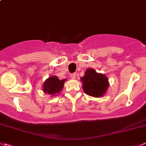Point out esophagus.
<instances>
[{
  "label": "esophagus",
  "mask_w": 146,
  "mask_h": 146,
  "mask_svg": "<svg viewBox=\"0 0 146 146\" xmlns=\"http://www.w3.org/2000/svg\"><path fill=\"white\" fill-rule=\"evenodd\" d=\"M76 74L75 73H71V74H70V78H73V79H75V78H76Z\"/></svg>",
  "instance_id": "obj_1"
}]
</instances>
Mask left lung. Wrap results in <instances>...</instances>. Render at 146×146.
<instances>
[{"label":"left lung","instance_id":"obj_1","mask_svg":"<svg viewBox=\"0 0 146 146\" xmlns=\"http://www.w3.org/2000/svg\"><path fill=\"white\" fill-rule=\"evenodd\" d=\"M83 88L86 94L94 97L103 96L109 86L107 78L104 75L97 73L94 69H88L85 76L81 78Z\"/></svg>","mask_w":146,"mask_h":146}]
</instances>
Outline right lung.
Here are the masks:
<instances>
[{
  "instance_id": "1",
  "label": "right lung",
  "mask_w": 146,
  "mask_h": 146,
  "mask_svg": "<svg viewBox=\"0 0 146 146\" xmlns=\"http://www.w3.org/2000/svg\"><path fill=\"white\" fill-rule=\"evenodd\" d=\"M65 79L59 80L56 76H51L46 80L43 85V90L45 93L54 96L55 94H58L62 89Z\"/></svg>"
}]
</instances>
